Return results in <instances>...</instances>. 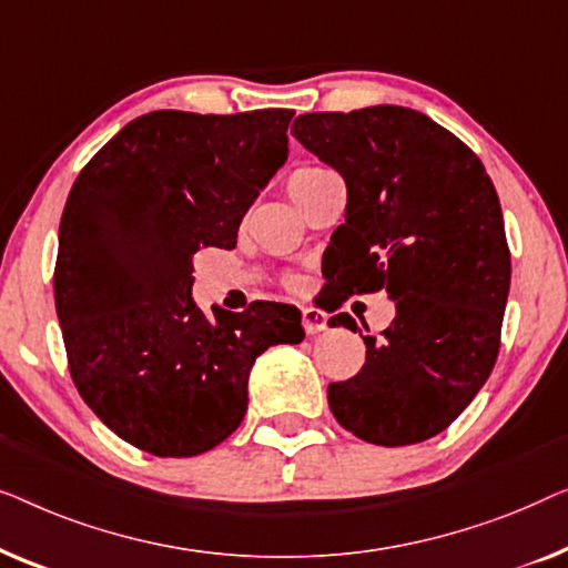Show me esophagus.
<instances>
[{"label": "esophagus", "instance_id": "esophagus-1", "mask_svg": "<svg viewBox=\"0 0 568 568\" xmlns=\"http://www.w3.org/2000/svg\"><path fill=\"white\" fill-rule=\"evenodd\" d=\"M301 322H303V329H306V334H322L326 326H329V316H326L322 308L306 306L301 314Z\"/></svg>", "mask_w": 568, "mask_h": 568}]
</instances>
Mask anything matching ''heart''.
I'll return each instance as SVG.
<instances>
[{
	"label": "heart",
	"instance_id": "heart-1",
	"mask_svg": "<svg viewBox=\"0 0 568 568\" xmlns=\"http://www.w3.org/2000/svg\"><path fill=\"white\" fill-rule=\"evenodd\" d=\"M329 174H334V172L324 170V166H314V164L298 166V170H295V172L291 174V180H287V190H291V195H293V193H301V190L316 185L318 180L329 178Z\"/></svg>",
	"mask_w": 568,
	"mask_h": 568
}]
</instances>
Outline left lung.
I'll use <instances>...</instances> for the list:
<instances>
[{"mask_svg": "<svg viewBox=\"0 0 568 568\" xmlns=\"http://www.w3.org/2000/svg\"><path fill=\"white\" fill-rule=\"evenodd\" d=\"M293 135L347 185L326 246L337 298L386 291L396 303L383 337H363L361 373L329 383L332 414L373 445L429 440L499 355L513 262L497 190L466 143L412 108L306 113ZM332 322L357 329L347 314Z\"/></svg>", "mask_w": 568, "mask_h": 568, "instance_id": "1", "label": "left lung"}]
</instances>
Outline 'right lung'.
I'll return each mask as SVG.
<instances>
[{
  "label": "right lung",
  "mask_w": 568,
  "mask_h": 568,
  "mask_svg": "<svg viewBox=\"0 0 568 568\" xmlns=\"http://www.w3.org/2000/svg\"><path fill=\"white\" fill-rule=\"evenodd\" d=\"M291 118L154 110L121 128L69 193L53 293L71 378L102 425L159 458L226 440L254 361L306 337L291 303L205 316L193 301L197 250L236 246L285 164Z\"/></svg>",
  "instance_id": "right-lung-1"
}]
</instances>
